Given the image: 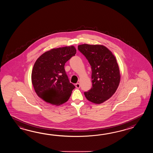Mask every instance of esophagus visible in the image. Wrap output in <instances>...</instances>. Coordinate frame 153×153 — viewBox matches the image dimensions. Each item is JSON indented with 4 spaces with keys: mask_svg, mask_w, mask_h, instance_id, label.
<instances>
[{
    "mask_svg": "<svg viewBox=\"0 0 153 153\" xmlns=\"http://www.w3.org/2000/svg\"><path fill=\"white\" fill-rule=\"evenodd\" d=\"M75 87L77 88H80V84H79V83H76V84H75Z\"/></svg>",
    "mask_w": 153,
    "mask_h": 153,
    "instance_id": "1",
    "label": "esophagus"
}]
</instances>
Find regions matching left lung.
<instances>
[{"label":"left lung","mask_w":153,"mask_h":153,"mask_svg":"<svg viewBox=\"0 0 153 153\" xmlns=\"http://www.w3.org/2000/svg\"><path fill=\"white\" fill-rule=\"evenodd\" d=\"M78 50L88 59L92 70V86L85 92L87 100L96 104L108 100L117 91L120 80L115 57L105 46L82 44Z\"/></svg>","instance_id":"obj_1"}]
</instances>
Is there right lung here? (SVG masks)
<instances>
[{"label": "right lung", "instance_id": "right-lung-1", "mask_svg": "<svg viewBox=\"0 0 153 153\" xmlns=\"http://www.w3.org/2000/svg\"><path fill=\"white\" fill-rule=\"evenodd\" d=\"M76 52L74 46H65L51 49L36 59L32 72V82L39 97L55 105L68 100L75 87L69 80L65 65Z\"/></svg>", "mask_w": 153, "mask_h": 153}]
</instances>
